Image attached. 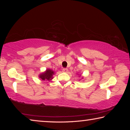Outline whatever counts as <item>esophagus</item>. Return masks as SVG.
<instances>
[{
	"mask_svg": "<svg viewBox=\"0 0 130 130\" xmlns=\"http://www.w3.org/2000/svg\"><path fill=\"white\" fill-rule=\"evenodd\" d=\"M62 72H65V73H67V72H68V69H67V68H63V69H62Z\"/></svg>",
	"mask_w": 130,
	"mask_h": 130,
	"instance_id": "obj_1",
	"label": "esophagus"
}]
</instances>
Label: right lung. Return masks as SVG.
I'll return each instance as SVG.
<instances>
[{"mask_svg": "<svg viewBox=\"0 0 130 130\" xmlns=\"http://www.w3.org/2000/svg\"><path fill=\"white\" fill-rule=\"evenodd\" d=\"M54 74V72L52 70L47 69L45 73H42L39 75V78L42 80H50L53 78V75Z\"/></svg>", "mask_w": 130, "mask_h": 130, "instance_id": "1", "label": "right lung"}]
</instances>
